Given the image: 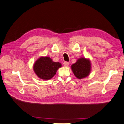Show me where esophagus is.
Masks as SVG:
<instances>
[{
  "instance_id": "esophagus-1",
  "label": "esophagus",
  "mask_w": 124,
  "mask_h": 124,
  "mask_svg": "<svg viewBox=\"0 0 124 124\" xmlns=\"http://www.w3.org/2000/svg\"><path fill=\"white\" fill-rule=\"evenodd\" d=\"M63 64H64V67H68L69 65V63L68 62H64V63H63Z\"/></svg>"
}]
</instances>
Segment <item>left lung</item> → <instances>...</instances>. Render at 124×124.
Returning <instances> with one entry per match:
<instances>
[{
    "instance_id": "8db88e82",
    "label": "left lung",
    "mask_w": 124,
    "mask_h": 124,
    "mask_svg": "<svg viewBox=\"0 0 124 124\" xmlns=\"http://www.w3.org/2000/svg\"><path fill=\"white\" fill-rule=\"evenodd\" d=\"M71 70L78 79H81L88 77L91 72L90 60L84 57H80L71 65Z\"/></svg>"
}]
</instances>
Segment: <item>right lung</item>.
<instances>
[{
  "label": "right lung",
  "instance_id": "right-lung-1",
  "mask_svg": "<svg viewBox=\"0 0 124 124\" xmlns=\"http://www.w3.org/2000/svg\"><path fill=\"white\" fill-rule=\"evenodd\" d=\"M62 67L60 62H53L48 56H41L34 63L33 70L39 79L48 80L55 75L57 70Z\"/></svg>",
  "mask_w": 124,
  "mask_h": 124
}]
</instances>
